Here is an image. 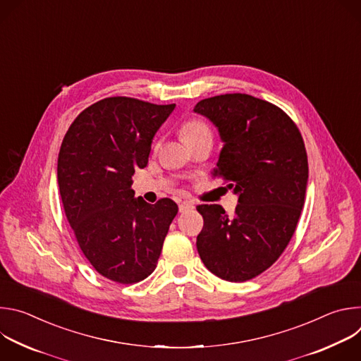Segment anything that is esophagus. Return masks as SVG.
<instances>
[{"label": "esophagus", "mask_w": 361, "mask_h": 361, "mask_svg": "<svg viewBox=\"0 0 361 361\" xmlns=\"http://www.w3.org/2000/svg\"><path fill=\"white\" fill-rule=\"evenodd\" d=\"M187 209H194V204H192L191 201H180V204H178V210H180V213L185 212Z\"/></svg>", "instance_id": "34e87169"}]
</instances>
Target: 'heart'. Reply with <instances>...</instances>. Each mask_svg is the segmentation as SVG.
I'll return each mask as SVG.
<instances>
[{"mask_svg":"<svg viewBox=\"0 0 361 361\" xmlns=\"http://www.w3.org/2000/svg\"><path fill=\"white\" fill-rule=\"evenodd\" d=\"M181 134H183V138L187 141V144H191L204 137H212V130L204 121L191 120L183 126Z\"/></svg>","mask_w":361,"mask_h":361,"instance_id":"1","label":"heart"}]
</instances>
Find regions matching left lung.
Wrapping results in <instances>:
<instances>
[{
  "label": "left lung",
  "instance_id": "8db88e82",
  "mask_svg": "<svg viewBox=\"0 0 361 361\" xmlns=\"http://www.w3.org/2000/svg\"><path fill=\"white\" fill-rule=\"evenodd\" d=\"M224 142L213 177L238 195L234 217L217 204L197 207L204 219L197 250L217 277L241 283L273 266L291 240L308 180L302 137L279 107L248 94L197 102Z\"/></svg>",
  "mask_w": 361,
  "mask_h": 361
}]
</instances>
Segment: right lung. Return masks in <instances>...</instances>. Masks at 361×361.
<instances>
[{
	"mask_svg": "<svg viewBox=\"0 0 361 361\" xmlns=\"http://www.w3.org/2000/svg\"><path fill=\"white\" fill-rule=\"evenodd\" d=\"M176 104L110 97L85 109L59 154V185L67 220L91 266L133 284L156 270L177 204L135 198L133 174L148 163L151 142Z\"/></svg>",
	"mask_w": 361,
	"mask_h": 361,
	"instance_id": "add662e5",
	"label": "right lung"
}]
</instances>
